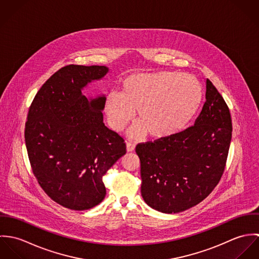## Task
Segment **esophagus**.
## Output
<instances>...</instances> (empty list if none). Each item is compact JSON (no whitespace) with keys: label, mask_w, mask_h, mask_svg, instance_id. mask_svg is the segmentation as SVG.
Here are the masks:
<instances>
[{"label":"esophagus","mask_w":259,"mask_h":259,"mask_svg":"<svg viewBox=\"0 0 259 259\" xmlns=\"http://www.w3.org/2000/svg\"><path fill=\"white\" fill-rule=\"evenodd\" d=\"M135 148H136V144L135 143L130 142V141L126 142V150L127 151H134Z\"/></svg>","instance_id":"34e87169"}]
</instances>
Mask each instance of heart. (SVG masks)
<instances>
[{
	"mask_svg": "<svg viewBox=\"0 0 259 259\" xmlns=\"http://www.w3.org/2000/svg\"><path fill=\"white\" fill-rule=\"evenodd\" d=\"M119 92L110 93L105 109L111 127L121 131L138 110L141 123L131 130L139 137L148 131L152 138L170 137L182 131L199 107L200 82L193 75L159 71L125 76Z\"/></svg>",
	"mask_w": 259,
	"mask_h": 259,
	"instance_id": "heart-1",
	"label": "heart"
}]
</instances>
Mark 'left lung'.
Returning a JSON list of instances; mask_svg holds the SVG:
<instances>
[{"label":"left lung","mask_w":259,"mask_h":259,"mask_svg":"<svg viewBox=\"0 0 259 259\" xmlns=\"http://www.w3.org/2000/svg\"><path fill=\"white\" fill-rule=\"evenodd\" d=\"M205 99L193 125L136 148L143 198L157 211H185L206 198L222 179L231 142V116L208 78Z\"/></svg>","instance_id":"8db88e82"}]
</instances>
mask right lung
<instances>
[{
  "instance_id": "obj_1",
  "label": "right lung",
  "mask_w": 259,
  "mask_h": 259,
  "mask_svg": "<svg viewBox=\"0 0 259 259\" xmlns=\"http://www.w3.org/2000/svg\"><path fill=\"white\" fill-rule=\"evenodd\" d=\"M108 72L105 66H66L41 85L29 109L25 142L33 174L54 201L73 210L104 200L103 177L126 152L124 140L104 123L106 97L81 94Z\"/></svg>"
}]
</instances>
